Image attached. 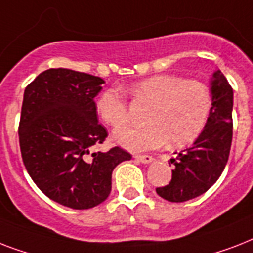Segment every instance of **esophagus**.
Wrapping results in <instances>:
<instances>
[{
  "label": "esophagus",
  "instance_id": "esophagus-1",
  "mask_svg": "<svg viewBox=\"0 0 253 253\" xmlns=\"http://www.w3.org/2000/svg\"><path fill=\"white\" fill-rule=\"evenodd\" d=\"M134 159L138 160L139 163H143V164H150V163L154 162V158L150 155H135Z\"/></svg>",
  "mask_w": 253,
  "mask_h": 253
}]
</instances>
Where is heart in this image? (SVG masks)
<instances>
[{"label": "heart", "instance_id": "b5f03b06", "mask_svg": "<svg viewBox=\"0 0 253 253\" xmlns=\"http://www.w3.org/2000/svg\"><path fill=\"white\" fill-rule=\"evenodd\" d=\"M134 99L151 103L143 127H123L114 142L131 151L155 150L169 140L173 147L194 142L211 114L212 98L204 83L176 75H156L130 87ZM97 113L111 127L127 122V102L117 89H107L97 99Z\"/></svg>", "mask_w": 253, "mask_h": 253}]
</instances>
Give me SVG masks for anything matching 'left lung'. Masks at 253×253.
I'll list each match as a JSON object with an SVG mask.
<instances>
[{"mask_svg": "<svg viewBox=\"0 0 253 253\" xmlns=\"http://www.w3.org/2000/svg\"><path fill=\"white\" fill-rule=\"evenodd\" d=\"M212 109L209 122L186 150L169 160L173 164L172 180L156 188L159 196L169 202H185L204 194L215 184L227 164L232 140L234 91L219 69L210 79Z\"/></svg>", "mask_w": 253, "mask_h": 253, "instance_id": "obj_1", "label": "left lung"}]
</instances>
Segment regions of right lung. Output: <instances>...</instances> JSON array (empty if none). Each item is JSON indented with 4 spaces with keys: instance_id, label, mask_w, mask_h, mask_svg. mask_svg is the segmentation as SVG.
<instances>
[{
    "instance_id": "add662e5",
    "label": "right lung",
    "mask_w": 253,
    "mask_h": 253,
    "mask_svg": "<svg viewBox=\"0 0 253 253\" xmlns=\"http://www.w3.org/2000/svg\"><path fill=\"white\" fill-rule=\"evenodd\" d=\"M103 83L87 73L51 68L23 94L18 134L26 169L48 198L76 210L106 200L113 169L131 160L119 147L91 151L107 136L94 102Z\"/></svg>"
}]
</instances>
